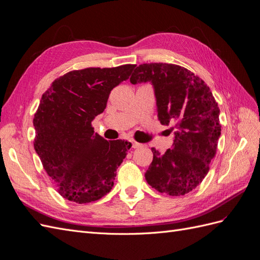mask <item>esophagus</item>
Instances as JSON below:
<instances>
[{"mask_svg":"<svg viewBox=\"0 0 260 260\" xmlns=\"http://www.w3.org/2000/svg\"><path fill=\"white\" fill-rule=\"evenodd\" d=\"M131 143H132V148H135V149H138V148H141L142 147L141 143H139V142H137L135 140H132Z\"/></svg>","mask_w":260,"mask_h":260,"instance_id":"esophagus-1","label":"esophagus"}]
</instances>
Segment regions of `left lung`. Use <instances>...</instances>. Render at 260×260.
I'll list each match as a JSON object with an SVG mask.
<instances>
[{"label":"left lung","mask_w":260,"mask_h":260,"mask_svg":"<svg viewBox=\"0 0 260 260\" xmlns=\"http://www.w3.org/2000/svg\"><path fill=\"white\" fill-rule=\"evenodd\" d=\"M150 81L157 117L175 129L172 149L152 148L153 160L144 176L148 184L171 196L191 192L208 173L220 136L219 108L204 80L188 69L167 62L139 65L131 84Z\"/></svg>","instance_id":"1"}]
</instances>
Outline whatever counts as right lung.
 <instances>
[{
    "label": "right lung",
    "mask_w": 260,
    "mask_h": 260,
    "mask_svg": "<svg viewBox=\"0 0 260 260\" xmlns=\"http://www.w3.org/2000/svg\"><path fill=\"white\" fill-rule=\"evenodd\" d=\"M135 66L69 72L43 93L33 120L34 149L64 199L85 204L111 191L131 143L105 140L94 134L91 121L104 112L110 91L129 78Z\"/></svg>",
    "instance_id": "right-lung-1"
}]
</instances>
